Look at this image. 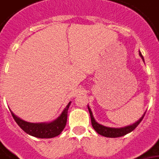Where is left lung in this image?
<instances>
[{"label": "left lung", "instance_id": "1", "mask_svg": "<svg viewBox=\"0 0 159 159\" xmlns=\"http://www.w3.org/2000/svg\"><path fill=\"white\" fill-rule=\"evenodd\" d=\"M139 55L140 57L142 58V60L144 61V57L141 54V52L139 51ZM88 107V111H89V113H90L91 116V121H92V125L93 129L98 132V134L102 135L104 137H107V138H119V137H123L125 135H126L127 133H130L131 132H132L135 128L139 125V123L142 121V119L144 118V116L145 115V112H144L143 116L140 118L138 121H136L135 123L132 124L130 125H127V126H125V127H120V128H115V127H108V126H105L103 125H100L98 124L93 118V112L91 111L90 107L89 106H87Z\"/></svg>", "mask_w": 159, "mask_h": 159}]
</instances>
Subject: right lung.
Segmentation results:
<instances>
[{
  "label": "right lung",
  "instance_id": "add662e5",
  "mask_svg": "<svg viewBox=\"0 0 159 159\" xmlns=\"http://www.w3.org/2000/svg\"><path fill=\"white\" fill-rule=\"evenodd\" d=\"M71 105V102L67 104L61 114L56 119L51 122H41V123H30L23 120L11 111L12 116L15 122L18 124L20 127L27 134L40 139H51L60 135L64 130L67 119V111Z\"/></svg>",
  "mask_w": 159,
  "mask_h": 159
}]
</instances>
